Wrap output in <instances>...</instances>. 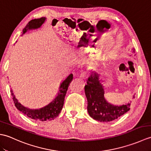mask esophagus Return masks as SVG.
<instances>
[{"label": "esophagus", "instance_id": "1", "mask_svg": "<svg viewBox=\"0 0 151 151\" xmlns=\"http://www.w3.org/2000/svg\"><path fill=\"white\" fill-rule=\"evenodd\" d=\"M89 73L87 71H84L81 74V77L83 79H86L89 76Z\"/></svg>", "mask_w": 151, "mask_h": 151}]
</instances>
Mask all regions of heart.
Returning <instances> with one entry per match:
<instances>
[{
  "instance_id": "1",
  "label": "heart",
  "mask_w": 151,
  "mask_h": 151,
  "mask_svg": "<svg viewBox=\"0 0 151 151\" xmlns=\"http://www.w3.org/2000/svg\"><path fill=\"white\" fill-rule=\"evenodd\" d=\"M109 45H108V46H109Z\"/></svg>"
}]
</instances>
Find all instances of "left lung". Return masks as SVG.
<instances>
[{
  "label": "left lung",
  "mask_w": 151,
  "mask_h": 151,
  "mask_svg": "<svg viewBox=\"0 0 151 151\" xmlns=\"http://www.w3.org/2000/svg\"><path fill=\"white\" fill-rule=\"evenodd\" d=\"M132 50V52H135V49ZM100 82L98 74L93 72L85 86L89 115L100 122L114 121L130 110V104L119 106L108 103L104 99V88Z\"/></svg>",
  "instance_id": "8db88e82"
}]
</instances>
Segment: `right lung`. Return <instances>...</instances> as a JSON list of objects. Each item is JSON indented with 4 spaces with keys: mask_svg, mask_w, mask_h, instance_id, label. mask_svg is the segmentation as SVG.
Here are the masks:
<instances>
[{
    "mask_svg": "<svg viewBox=\"0 0 151 151\" xmlns=\"http://www.w3.org/2000/svg\"><path fill=\"white\" fill-rule=\"evenodd\" d=\"M45 17H41L37 19H35L33 20H31L22 30V32H23L22 34L27 32L28 30L36 29V28H40L45 22ZM73 78V74H70L65 81L61 84L59 93L55 99H54L52 102H51L46 106L40 109H37V110H32V109L23 106L16 99L14 93H13L12 89H11L10 92L15 107L24 115H27V117L32 119L34 120L45 121L47 120L49 121L54 119L57 116H58L61 110H62L67 91Z\"/></svg>",
    "mask_w": 151,
    "mask_h": 151,
    "instance_id": "add662e5",
    "label": "right lung"
}]
</instances>
